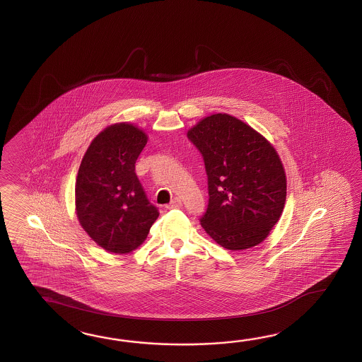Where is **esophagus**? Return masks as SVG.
Returning <instances> with one entry per match:
<instances>
[{"label":"esophagus","instance_id":"obj_1","mask_svg":"<svg viewBox=\"0 0 362 362\" xmlns=\"http://www.w3.org/2000/svg\"><path fill=\"white\" fill-rule=\"evenodd\" d=\"M182 206V200L180 199V198H175V199L170 200V204L167 206L168 209H173V208H180Z\"/></svg>","mask_w":362,"mask_h":362}]
</instances>
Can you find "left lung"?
Segmentation results:
<instances>
[{
  "label": "left lung",
  "mask_w": 362,
  "mask_h": 362,
  "mask_svg": "<svg viewBox=\"0 0 362 362\" xmlns=\"http://www.w3.org/2000/svg\"><path fill=\"white\" fill-rule=\"evenodd\" d=\"M187 139L199 150L207 173L203 229L226 250L262 243L285 207V170L274 147L228 114L204 117Z\"/></svg>",
  "instance_id": "obj_1"
}]
</instances>
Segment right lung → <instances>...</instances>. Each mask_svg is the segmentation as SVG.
Listing matches in <instances>:
<instances>
[{"label":"right lung","mask_w":362,"mask_h":362,"mask_svg":"<svg viewBox=\"0 0 362 362\" xmlns=\"http://www.w3.org/2000/svg\"><path fill=\"white\" fill-rule=\"evenodd\" d=\"M147 136L132 124H114L88 147L77 173L78 221L108 252L128 254L144 243L159 216L136 175Z\"/></svg>","instance_id":"obj_1"}]
</instances>
